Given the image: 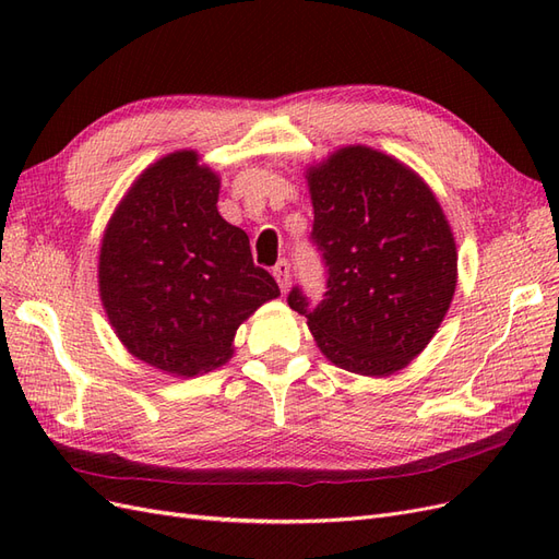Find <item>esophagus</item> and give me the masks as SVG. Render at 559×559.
Wrapping results in <instances>:
<instances>
[{
    "label": "esophagus",
    "mask_w": 559,
    "mask_h": 559,
    "mask_svg": "<svg viewBox=\"0 0 559 559\" xmlns=\"http://www.w3.org/2000/svg\"><path fill=\"white\" fill-rule=\"evenodd\" d=\"M273 275H275V280H277V284H280V289L286 292V289H289V284H292V263L286 261V259H282V261L273 267Z\"/></svg>",
    "instance_id": "obj_1"
}]
</instances>
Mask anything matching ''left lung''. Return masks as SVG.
Listing matches in <instances>:
<instances>
[{
	"mask_svg": "<svg viewBox=\"0 0 559 559\" xmlns=\"http://www.w3.org/2000/svg\"><path fill=\"white\" fill-rule=\"evenodd\" d=\"M324 298L294 286L319 349L349 373L389 376L429 345L456 286V249L429 186L396 158L347 146L308 175Z\"/></svg>",
	"mask_w": 559,
	"mask_h": 559,
	"instance_id": "left-lung-1",
	"label": "left lung"
}]
</instances>
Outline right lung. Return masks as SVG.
Returning <instances> with one entry per match:
<instances>
[{"mask_svg":"<svg viewBox=\"0 0 559 559\" xmlns=\"http://www.w3.org/2000/svg\"><path fill=\"white\" fill-rule=\"evenodd\" d=\"M216 200L218 177L193 151H177L134 181L105 233L99 296L111 326L165 373L193 378L226 364L238 326L280 296Z\"/></svg>","mask_w":559,"mask_h":559,"instance_id":"obj_1","label":"right lung"}]
</instances>
